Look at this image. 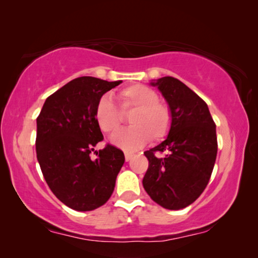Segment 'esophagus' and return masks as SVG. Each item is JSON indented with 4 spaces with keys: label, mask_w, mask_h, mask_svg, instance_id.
Segmentation results:
<instances>
[{
    "label": "esophagus",
    "mask_w": 258,
    "mask_h": 258,
    "mask_svg": "<svg viewBox=\"0 0 258 258\" xmlns=\"http://www.w3.org/2000/svg\"><path fill=\"white\" fill-rule=\"evenodd\" d=\"M133 156H134L133 153H128V151H126V153H124V157H125V161H126V162L132 160Z\"/></svg>",
    "instance_id": "1"
}]
</instances>
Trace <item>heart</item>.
<instances>
[{
  "label": "heart",
  "mask_w": 258,
  "mask_h": 258,
  "mask_svg": "<svg viewBox=\"0 0 258 258\" xmlns=\"http://www.w3.org/2000/svg\"><path fill=\"white\" fill-rule=\"evenodd\" d=\"M117 100L122 111L134 112L130 116L133 126L119 130L110 139L114 146L133 151L142 148L148 141H162L170 132L171 112L167 104L158 101V95L144 84H132L118 91ZM95 122L105 134H112L121 125L122 115L107 95L98 98L94 109Z\"/></svg>",
  "instance_id": "obj_1"
}]
</instances>
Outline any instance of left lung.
Returning <instances> with one entry per match:
<instances>
[{"label": "left lung", "mask_w": 258, "mask_h": 258, "mask_svg": "<svg viewBox=\"0 0 258 258\" xmlns=\"http://www.w3.org/2000/svg\"><path fill=\"white\" fill-rule=\"evenodd\" d=\"M157 87L171 112L167 139L144 151L149 167L143 188L151 200L179 210L199 199L209 182L217 155L216 124L199 95L171 76L150 82Z\"/></svg>", "instance_id": "8db88e82"}]
</instances>
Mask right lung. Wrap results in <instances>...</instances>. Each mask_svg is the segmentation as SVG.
<instances>
[{"label":"right lung","mask_w":258,"mask_h":258,"mask_svg":"<svg viewBox=\"0 0 258 258\" xmlns=\"http://www.w3.org/2000/svg\"><path fill=\"white\" fill-rule=\"evenodd\" d=\"M122 81L91 76L75 79L45 100L36 119V155L45 182L54 195L77 211L97 209L110 199L124 163L122 150L108 144L90 154L103 140L95 122L98 98Z\"/></svg>","instance_id":"add662e5"}]
</instances>
